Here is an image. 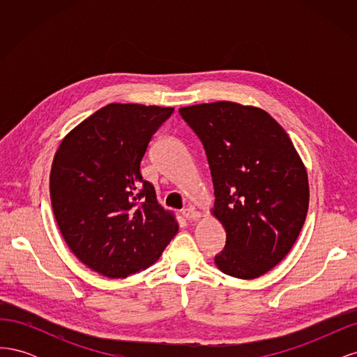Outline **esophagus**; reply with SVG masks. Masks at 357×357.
Instances as JSON below:
<instances>
[{"instance_id": "esophagus-1", "label": "esophagus", "mask_w": 357, "mask_h": 357, "mask_svg": "<svg viewBox=\"0 0 357 357\" xmlns=\"http://www.w3.org/2000/svg\"><path fill=\"white\" fill-rule=\"evenodd\" d=\"M183 218H186L189 222H193V220H198L201 218V213H198L193 208H185L183 210Z\"/></svg>"}]
</instances>
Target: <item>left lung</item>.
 I'll return each instance as SVG.
<instances>
[{
	"label": "left lung",
	"mask_w": 357,
	"mask_h": 357,
	"mask_svg": "<svg viewBox=\"0 0 357 357\" xmlns=\"http://www.w3.org/2000/svg\"><path fill=\"white\" fill-rule=\"evenodd\" d=\"M178 112L211 169V214L226 232L215 266L241 280L271 271L294 247L308 211V174L294 143L259 107L215 101Z\"/></svg>",
	"instance_id": "1"
}]
</instances>
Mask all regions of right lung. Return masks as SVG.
<instances>
[{
	"label": "right lung",
	"instance_id": "obj_1",
	"mask_svg": "<svg viewBox=\"0 0 357 357\" xmlns=\"http://www.w3.org/2000/svg\"><path fill=\"white\" fill-rule=\"evenodd\" d=\"M172 107L112 102L62 138L50 201L70 250L92 271L126 278L152 266L178 232L139 165Z\"/></svg>",
	"mask_w": 357,
	"mask_h": 357
}]
</instances>
